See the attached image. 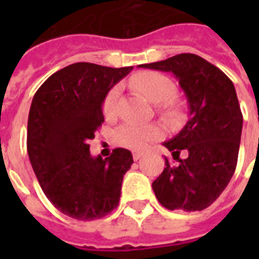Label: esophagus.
I'll list each match as a JSON object with an SVG mask.
<instances>
[{"mask_svg": "<svg viewBox=\"0 0 259 259\" xmlns=\"http://www.w3.org/2000/svg\"><path fill=\"white\" fill-rule=\"evenodd\" d=\"M142 156H144V152H142V150H134L133 152V158L136 160V161H137V160H140Z\"/></svg>", "mask_w": 259, "mask_h": 259, "instance_id": "esophagus-1", "label": "esophagus"}]
</instances>
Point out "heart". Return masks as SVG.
Here are the masks:
<instances>
[{"mask_svg": "<svg viewBox=\"0 0 259 259\" xmlns=\"http://www.w3.org/2000/svg\"><path fill=\"white\" fill-rule=\"evenodd\" d=\"M132 86L144 94L150 102L161 103L160 110L168 117H177L180 109L177 102L173 99L176 94V84L166 75L156 71H145L134 75L132 78ZM121 93V87L113 86L107 91L103 98L102 110L107 118H114L117 114V102ZM164 134V130L157 123L150 125H136V123H125L119 126L115 133L114 140L117 144L132 149H144L150 142L160 140Z\"/></svg>", "mask_w": 259, "mask_h": 259, "instance_id": "1", "label": "heart"}]
</instances>
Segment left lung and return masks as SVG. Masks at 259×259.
Returning <instances> with one entry per match:
<instances>
[{"instance_id":"obj_1","label":"left lung","mask_w":259,"mask_h":259,"mask_svg":"<svg viewBox=\"0 0 259 259\" xmlns=\"http://www.w3.org/2000/svg\"><path fill=\"white\" fill-rule=\"evenodd\" d=\"M138 67L172 72L188 99L189 119L176 137L164 142L176 165L153 181L157 200L168 209L201 211L225 191L237 168L242 117L237 93L229 76L205 59L180 54ZM184 151L187 156L180 158Z\"/></svg>"}]
</instances>
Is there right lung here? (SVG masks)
<instances>
[{
  "label": "right lung",
  "instance_id": "1",
  "mask_svg": "<svg viewBox=\"0 0 259 259\" xmlns=\"http://www.w3.org/2000/svg\"><path fill=\"white\" fill-rule=\"evenodd\" d=\"M132 70L75 63L51 75L34 94L28 156L42 192L67 217L94 221L118 207L132 153L117 148L105 160L93 157L89 141L105 121V95Z\"/></svg>",
  "mask_w": 259,
  "mask_h": 259
}]
</instances>
